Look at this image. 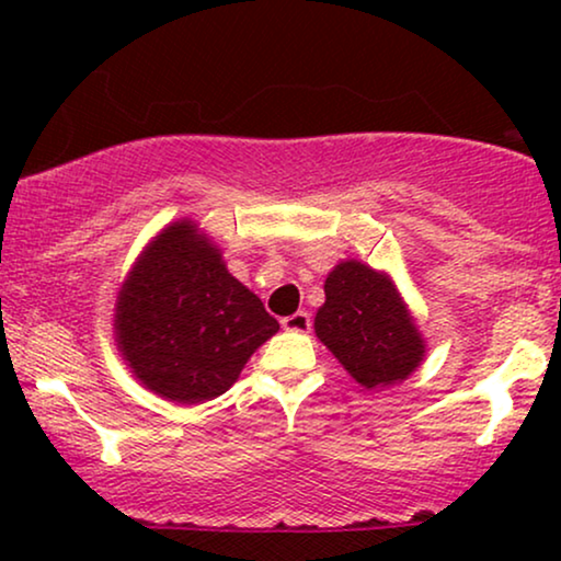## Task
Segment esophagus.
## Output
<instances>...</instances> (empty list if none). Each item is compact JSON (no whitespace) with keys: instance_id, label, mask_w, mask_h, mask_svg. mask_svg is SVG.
I'll return each mask as SVG.
<instances>
[{"instance_id":"obj_1","label":"esophagus","mask_w":561,"mask_h":561,"mask_svg":"<svg viewBox=\"0 0 561 561\" xmlns=\"http://www.w3.org/2000/svg\"><path fill=\"white\" fill-rule=\"evenodd\" d=\"M280 324H283V329H288V332H309V329H311V313L296 311V313H290V317L283 319Z\"/></svg>"}]
</instances>
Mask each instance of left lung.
Instances as JSON below:
<instances>
[{"mask_svg":"<svg viewBox=\"0 0 561 561\" xmlns=\"http://www.w3.org/2000/svg\"><path fill=\"white\" fill-rule=\"evenodd\" d=\"M324 294L313 327L352 378L378 388L416 370L424 342L388 275L350 260L329 273Z\"/></svg>","mask_w":561,"mask_h":561,"instance_id":"1","label":"left lung"}]
</instances>
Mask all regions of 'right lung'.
Segmentation results:
<instances>
[{"label":"right lung","mask_w":561,"mask_h":561,"mask_svg":"<svg viewBox=\"0 0 561 561\" xmlns=\"http://www.w3.org/2000/svg\"><path fill=\"white\" fill-rule=\"evenodd\" d=\"M278 321L181 221L145 250L117 304L122 355L142 386L179 403L229 390Z\"/></svg>","instance_id":"1"}]
</instances>
